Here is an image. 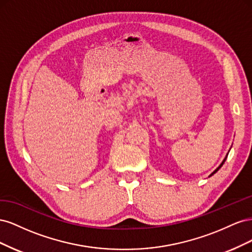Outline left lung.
<instances>
[{
  "label": "left lung",
  "instance_id": "left-lung-1",
  "mask_svg": "<svg viewBox=\"0 0 252 252\" xmlns=\"http://www.w3.org/2000/svg\"><path fill=\"white\" fill-rule=\"evenodd\" d=\"M227 156H228V155H227ZM227 156H226V158H225L223 159V162H222V163H220V166L218 167V168H217V169H216L215 171H213V172H212V173H211V174L209 175V177H211V175H213V174H215V173H216V172H217V171H218V170H219V169L220 168V167H222V166H223V164L225 163V161H226V158H227Z\"/></svg>",
  "mask_w": 252,
  "mask_h": 252
}]
</instances>
